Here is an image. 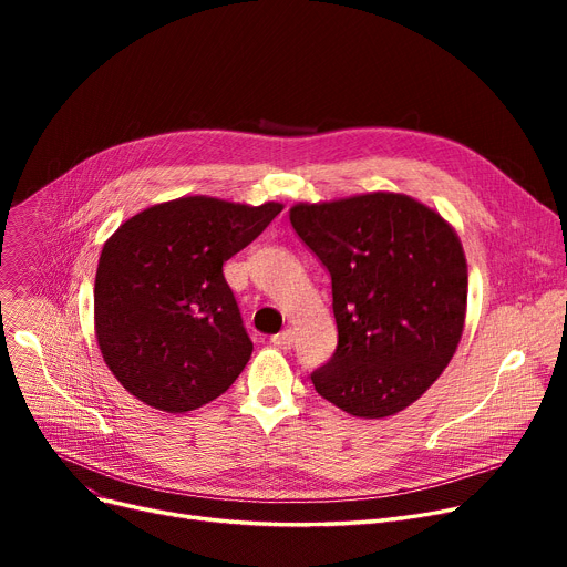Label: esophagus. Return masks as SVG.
Instances as JSON below:
<instances>
[{"mask_svg": "<svg viewBox=\"0 0 567 567\" xmlns=\"http://www.w3.org/2000/svg\"><path fill=\"white\" fill-rule=\"evenodd\" d=\"M271 342H274L278 349H291V344H293V333H291V329L280 331L278 336L271 338Z\"/></svg>", "mask_w": 567, "mask_h": 567, "instance_id": "1", "label": "esophagus"}]
</instances>
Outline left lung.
<instances>
[{
	"label": "left lung",
	"instance_id": "8db88e82",
	"mask_svg": "<svg viewBox=\"0 0 567 567\" xmlns=\"http://www.w3.org/2000/svg\"><path fill=\"white\" fill-rule=\"evenodd\" d=\"M289 220L331 274L338 347L310 379L359 419L419 400L451 363L466 315V259L455 229L400 193L296 204Z\"/></svg>",
	"mask_w": 567,
	"mask_h": 567
}]
</instances>
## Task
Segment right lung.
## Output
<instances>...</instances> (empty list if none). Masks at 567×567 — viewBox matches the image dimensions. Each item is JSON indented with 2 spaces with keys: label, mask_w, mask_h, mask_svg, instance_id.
Here are the masks:
<instances>
[{
  "label": "right lung",
  "mask_w": 567,
  "mask_h": 567,
  "mask_svg": "<svg viewBox=\"0 0 567 567\" xmlns=\"http://www.w3.org/2000/svg\"><path fill=\"white\" fill-rule=\"evenodd\" d=\"M282 204L178 197L128 218L103 246L94 321L105 365L144 404L184 413L223 395L252 342L223 264Z\"/></svg>",
  "instance_id": "obj_1"
}]
</instances>
